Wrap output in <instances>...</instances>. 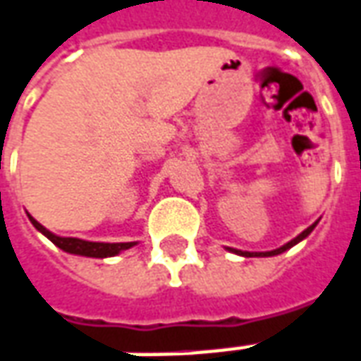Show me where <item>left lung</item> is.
Here are the masks:
<instances>
[{
  "label": "left lung",
  "mask_w": 361,
  "mask_h": 361,
  "mask_svg": "<svg viewBox=\"0 0 361 361\" xmlns=\"http://www.w3.org/2000/svg\"><path fill=\"white\" fill-rule=\"evenodd\" d=\"M314 226H317V223L311 224V226H309L307 231H303V233L299 234L297 238H293L291 242L283 244V246H281V248H277V250H271V252H242V250H233V248H228V250L234 252V254H240V256H246V258H252V256H262V258H264V256H277V254H281V252L289 250V248H291V246H295L297 242H301L303 238H307V236L312 233V228H314Z\"/></svg>",
  "instance_id": "obj_1"
}]
</instances>
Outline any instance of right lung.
Masks as SVG:
<instances>
[{"label": "right lung", "mask_w": 361, "mask_h": 361, "mask_svg": "<svg viewBox=\"0 0 361 361\" xmlns=\"http://www.w3.org/2000/svg\"><path fill=\"white\" fill-rule=\"evenodd\" d=\"M31 223L35 224V228L40 231L44 234L49 240H52L56 244L60 250L70 252V254H78V256H87V258H109V256H115L119 252L127 250L130 246H135V242H87V240H80V238H62V236H56L52 234L50 231H47L44 226L40 223H37L31 215Z\"/></svg>", "instance_id": "1"}]
</instances>
